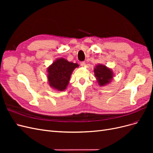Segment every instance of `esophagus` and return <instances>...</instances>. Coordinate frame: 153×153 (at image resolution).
<instances>
[{
    "label": "esophagus",
    "mask_w": 153,
    "mask_h": 153,
    "mask_svg": "<svg viewBox=\"0 0 153 153\" xmlns=\"http://www.w3.org/2000/svg\"><path fill=\"white\" fill-rule=\"evenodd\" d=\"M80 64L81 66H84L85 65V61H81L80 62Z\"/></svg>",
    "instance_id": "34e87169"
}]
</instances>
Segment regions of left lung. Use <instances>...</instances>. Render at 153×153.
Listing matches in <instances>:
<instances>
[{"instance_id": "8db88e82", "label": "left lung", "mask_w": 153, "mask_h": 153, "mask_svg": "<svg viewBox=\"0 0 153 153\" xmlns=\"http://www.w3.org/2000/svg\"><path fill=\"white\" fill-rule=\"evenodd\" d=\"M94 74L101 85H105L109 83L113 76L112 71L103 65L97 66L94 69Z\"/></svg>"}]
</instances>
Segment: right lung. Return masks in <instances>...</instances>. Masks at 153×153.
<instances>
[{
  "instance_id": "right-lung-1",
  "label": "right lung",
  "mask_w": 153,
  "mask_h": 153,
  "mask_svg": "<svg viewBox=\"0 0 153 153\" xmlns=\"http://www.w3.org/2000/svg\"><path fill=\"white\" fill-rule=\"evenodd\" d=\"M77 64L69 62L64 59H57L48 69L50 85L59 91H64L68 85L73 69Z\"/></svg>"
}]
</instances>
